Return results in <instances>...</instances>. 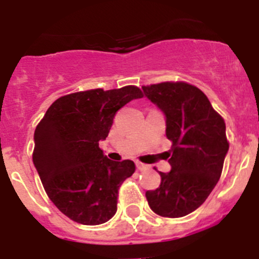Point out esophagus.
Segmentation results:
<instances>
[{
    "instance_id": "esophagus-1",
    "label": "esophagus",
    "mask_w": 259,
    "mask_h": 259,
    "mask_svg": "<svg viewBox=\"0 0 259 259\" xmlns=\"http://www.w3.org/2000/svg\"><path fill=\"white\" fill-rule=\"evenodd\" d=\"M136 167H137V170H140V171L146 170V168H148V166L144 163H141V162H136Z\"/></svg>"
}]
</instances>
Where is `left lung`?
Instances as JSON below:
<instances>
[{
  "mask_svg": "<svg viewBox=\"0 0 259 259\" xmlns=\"http://www.w3.org/2000/svg\"><path fill=\"white\" fill-rule=\"evenodd\" d=\"M166 118L170 172H159L161 185L146 191L150 209L166 218L191 214L205 202L221 178L230 144L226 123L197 87L166 81L143 87Z\"/></svg>",
  "mask_w": 259,
  "mask_h": 259,
  "instance_id": "left-lung-1",
  "label": "left lung"
}]
</instances>
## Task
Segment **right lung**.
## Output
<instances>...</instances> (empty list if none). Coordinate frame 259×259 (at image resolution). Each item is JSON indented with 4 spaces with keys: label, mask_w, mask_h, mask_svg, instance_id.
I'll use <instances>...</instances> for the list:
<instances>
[{
    "label": "right lung",
    "mask_w": 259,
    "mask_h": 259,
    "mask_svg": "<svg viewBox=\"0 0 259 259\" xmlns=\"http://www.w3.org/2000/svg\"><path fill=\"white\" fill-rule=\"evenodd\" d=\"M143 97L137 87L92 89L53 102L35 130L33 164L44 189L74 222L97 226L116 212L118 189L136 170L132 161H111L100 149L115 113Z\"/></svg>",
    "instance_id": "right-lung-1"
}]
</instances>
